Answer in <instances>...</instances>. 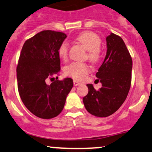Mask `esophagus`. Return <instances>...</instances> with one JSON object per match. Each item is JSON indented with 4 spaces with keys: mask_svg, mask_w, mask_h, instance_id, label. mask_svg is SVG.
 Returning <instances> with one entry per match:
<instances>
[{
    "mask_svg": "<svg viewBox=\"0 0 152 152\" xmlns=\"http://www.w3.org/2000/svg\"><path fill=\"white\" fill-rule=\"evenodd\" d=\"M80 84H81V83H80V82H78L77 81H76V80H74V85L75 86H77Z\"/></svg>",
    "mask_w": 152,
    "mask_h": 152,
    "instance_id": "34e87169",
    "label": "esophagus"
}]
</instances>
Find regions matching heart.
<instances>
[{
  "label": "heart",
  "mask_w": 152,
  "mask_h": 152,
  "mask_svg": "<svg viewBox=\"0 0 152 152\" xmlns=\"http://www.w3.org/2000/svg\"><path fill=\"white\" fill-rule=\"evenodd\" d=\"M76 40L88 50V58L93 62L99 61L101 56L100 46L102 40L97 34L91 31H84L76 37ZM69 45L66 42H63L58 48V55L63 59H66L68 56ZM89 72V67L86 64L72 63L66 66L65 73L66 75L76 80H81Z\"/></svg>",
  "instance_id": "1"
}]
</instances>
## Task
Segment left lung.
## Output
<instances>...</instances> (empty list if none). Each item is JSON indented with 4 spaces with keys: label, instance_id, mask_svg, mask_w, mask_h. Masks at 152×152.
Listing matches in <instances>:
<instances>
[{
    "label": "left lung",
    "instance_id": "1",
    "mask_svg": "<svg viewBox=\"0 0 152 152\" xmlns=\"http://www.w3.org/2000/svg\"><path fill=\"white\" fill-rule=\"evenodd\" d=\"M106 41V57L96 74L102 86L96 90L92 84H87L88 94L83 98L88 112L98 117L109 116L119 109L132 81V59L123 39L111 33Z\"/></svg>",
    "mask_w": 152,
    "mask_h": 152
}]
</instances>
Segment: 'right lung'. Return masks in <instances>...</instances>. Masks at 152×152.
Instances as JSON below:
<instances>
[{
    "instance_id": "obj_1",
    "label": "right lung",
    "mask_w": 152,
    "mask_h": 152,
    "mask_svg": "<svg viewBox=\"0 0 152 152\" xmlns=\"http://www.w3.org/2000/svg\"><path fill=\"white\" fill-rule=\"evenodd\" d=\"M66 37L62 32L43 31L23 46L16 69L19 95L26 107L39 118L58 116L74 85L71 78L46 83L60 72L58 48Z\"/></svg>"
}]
</instances>
